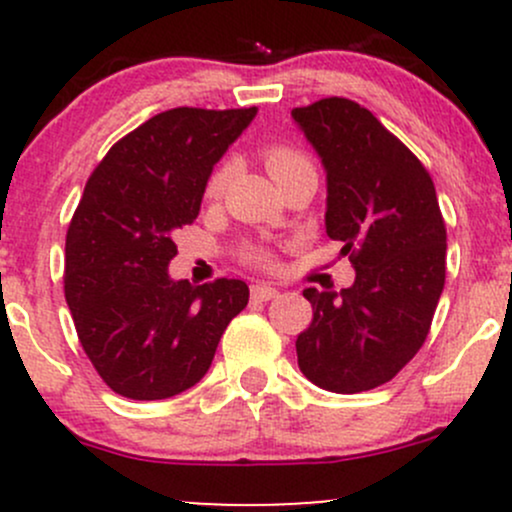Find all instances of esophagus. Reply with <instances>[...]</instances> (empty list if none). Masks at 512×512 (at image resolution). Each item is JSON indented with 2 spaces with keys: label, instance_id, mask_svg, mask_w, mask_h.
Here are the masks:
<instances>
[{
  "label": "esophagus",
  "instance_id": "esophagus-1",
  "mask_svg": "<svg viewBox=\"0 0 512 512\" xmlns=\"http://www.w3.org/2000/svg\"><path fill=\"white\" fill-rule=\"evenodd\" d=\"M250 293L255 301H272V298L279 296V291H276L274 286H267V284H255L250 289Z\"/></svg>",
  "mask_w": 512,
  "mask_h": 512
}]
</instances>
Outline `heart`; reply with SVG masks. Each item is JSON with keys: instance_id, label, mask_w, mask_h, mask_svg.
<instances>
[{"instance_id": "b5f03b06", "label": "heart", "mask_w": 512, "mask_h": 512, "mask_svg": "<svg viewBox=\"0 0 512 512\" xmlns=\"http://www.w3.org/2000/svg\"><path fill=\"white\" fill-rule=\"evenodd\" d=\"M264 161H267V168H269V173H272L274 180L284 178V175H289V173H296V170L313 168V166H310L308 158L301 154V151L291 149V146H284V144L267 146V149H264ZM228 178H231V163H221V166L216 168L214 173H211V178L207 182V195L209 197H219L223 192V187H226ZM248 257L257 264H267L269 262V255L260 248H252L248 252Z\"/></svg>"}]
</instances>
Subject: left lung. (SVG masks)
<instances>
[{
    "mask_svg": "<svg viewBox=\"0 0 512 512\" xmlns=\"http://www.w3.org/2000/svg\"><path fill=\"white\" fill-rule=\"evenodd\" d=\"M327 173L325 228L342 240L349 289H305L313 322L298 334L303 375L354 395L387 383L431 330L445 286V221L421 161L370 110L349 98L293 108Z\"/></svg>",
    "mask_w": 512,
    "mask_h": 512,
    "instance_id": "8db88e82",
    "label": "left lung"
}]
</instances>
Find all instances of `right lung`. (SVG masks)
I'll return each mask as SVG.
<instances>
[{"instance_id": "1", "label": "right lung", "mask_w": 512, "mask_h": 512, "mask_svg": "<svg viewBox=\"0 0 512 512\" xmlns=\"http://www.w3.org/2000/svg\"><path fill=\"white\" fill-rule=\"evenodd\" d=\"M257 108H173L122 137L93 170L67 231L64 296L105 385L168 399L207 375L228 322L248 305L240 279L175 281L173 233L199 216L211 170Z\"/></svg>"}]
</instances>
